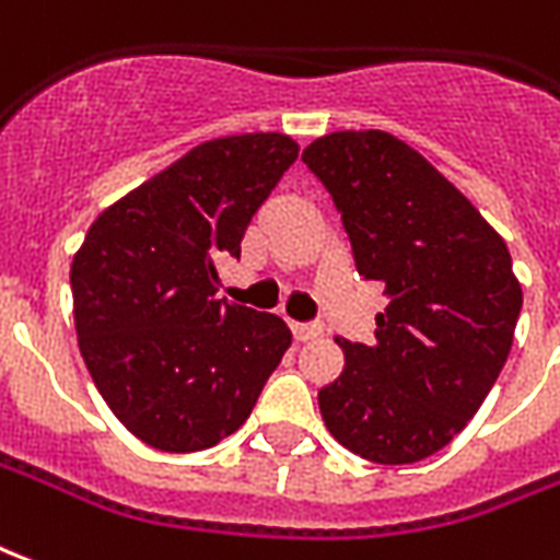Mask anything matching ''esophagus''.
Instances as JSON below:
<instances>
[{
	"instance_id": "esophagus-1",
	"label": "esophagus",
	"mask_w": 560,
	"mask_h": 560,
	"mask_svg": "<svg viewBox=\"0 0 560 560\" xmlns=\"http://www.w3.org/2000/svg\"><path fill=\"white\" fill-rule=\"evenodd\" d=\"M293 329V338H296V341H314V338H320L323 335V329L320 326H317V323H293L291 326Z\"/></svg>"
}]
</instances>
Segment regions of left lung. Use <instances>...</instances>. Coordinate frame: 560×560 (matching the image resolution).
<instances>
[{
	"label": "left lung",
	"mask_w": 560,
	"mask_h": 560,
	"mask_svg": "<svg viewBox=\"0 0 560 560\" xmlns=\"http://www.w3.org/2000/svg\"><path fill=\"white\" fill-rule=\"evenodd\" d=\"M302 160L341 210L359 276L392 300L371 347L335 338L343 371L320 388V416L359 457L418 463L469 424L508 362L523 308L511 252L478 207L392 132H329Z\"/></svg>",
	"instance_id": "1"
}]
</instances>
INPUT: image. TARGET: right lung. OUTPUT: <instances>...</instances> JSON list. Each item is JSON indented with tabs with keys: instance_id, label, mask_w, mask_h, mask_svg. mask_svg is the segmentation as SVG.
<instances>
[{
	"instance_id": "obj_1",
	"label": "right lung",
	"mask_w": 560,
	"mask_h": 560,
	"mask_svg": "<svg viewBox=\"0 0 560 560\" xmlns=\"http://www.w3.org/2000/svg\"><path fill=\"white\" fill-rule=\"evenodd\" d=\"M300 156L284 132L210 139L94 219L70 264L80 353L132 436L219 445L291 347L276 314L219 300L217 264Z\"/></svg>"
}]
</instances>
